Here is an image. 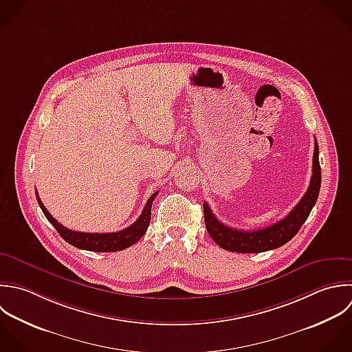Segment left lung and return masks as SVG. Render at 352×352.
<instances>
[{"instance_id":"8db88e82","label":"left lung","mask_w":352,"mask_h":352,"mask_svg":"<svg viewBox=\"0 0 352 352\" xmlns=\"http://www.w3.org/2000/svg\"><path fill=\"white\" fill-rule=\"evenodd\" d=\"M314 142L313 175L309 189L294 210L281 221L259 230L248 232L233 229L221 223L212 214L210 206L204 203V221L207 232L221 248L230 252L258 254L283 247L296 236L316 206L321 188V167L318 159L320 149L317 140Z\"/></svg>"}]
</instances>
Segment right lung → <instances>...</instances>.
Returning <instances> with one entry per match:
<instances>
[{
    "instance_id": "1",
    "label": "right lung",
    "mask_w": 352,
    "mask_h": 352,
    "mask_svg": "<svg viewBox=\"0 0 352 352\" xmlns=\"http://www.w3.org/2000/svg\"><path fill=\"white\" fill-rule=\"evenodd\" d=\"M157 193L159 192H155L148 199V201L142 210V214L131 226H129L123 230L115 232V233H82V232L69 230V229L64 228L61 223H58L45 208L41 199L38 197V193L35 192L38 204H39L43 215L54 226V229L58 232V234L68 244H71L76 248H80V250L91 251V252H116V251L126 250V248L131 247L133 244H135L145 234V232L149 226L151 208H152V203Z\"/></svg>"
}]
</instances>
